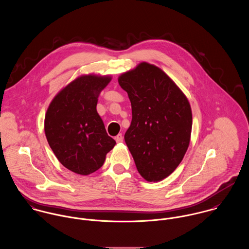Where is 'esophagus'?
Returning a JSON list of instances; mask_svg holds the SVG:
<instances>
[{"mask_svg": "<svg viewBox=\"0 0 249 249\" xmlns=\"http://www.w3.org/2000/svg\"><path fill=\"white\" fill-rule=\"evenodd\" d=\"M115 140H116V142H123V140H124V138H123V135L120 133V134H118L117 136H116V138H115Z\"/></svg>", "mask_w": 249, "mask_h": 249, "instance_id": "1", "label": "esophagus"}]
</instances>
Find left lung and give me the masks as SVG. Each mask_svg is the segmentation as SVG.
Returning a JSON list of instances; mask_svg holds the SVG:
<instances>
[{"instance_id":"left-lung-1","label":"left lung","mask_w":249,"mask_h":249,"mask_svg":"<svg viewBox=\"0 0 249 249\" xmlns=\"http://www.w3.org/2000/svg\"><path fill=\"white\" fill-rule=\"evenodd\" d=\"M131 103L132 120L124 141L144 180L158 182L181 163L191 140L190 103L159 67L141 62L118 77Z\"/></svg>"}]
</instances>
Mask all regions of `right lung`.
Here are the masks:
<instances>
[{
	"instance_id": "right-lung-1",
	"label": "right lung",
	"mask_w": 249,
	"mask_h": 249,
	"mask_svg": "<svg viewBox=\"0 0 249 249\" xmlns=\"http://www.w3.org/2000/svg\"><path fill=\"white\" fill-rule=\"evenodd\" d=\"M109 74H81L63 87L47 109L44 130L58 161L72 173L88 176L105 163L116 142L97 111Z\"/></svg>"
}]
</instances>
